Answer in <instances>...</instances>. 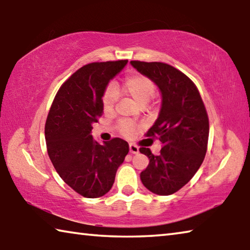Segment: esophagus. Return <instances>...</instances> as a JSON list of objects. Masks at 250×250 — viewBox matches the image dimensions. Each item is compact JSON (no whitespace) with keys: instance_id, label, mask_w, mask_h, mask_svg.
<instances>
[{"instance_id":"1","label":"esophagus","mask_w":250,"mask_h":250,"mask_svg":"<svg viewBox=\"0 0 250 250\" xmlns=\"http://www.w3.org/2000/svg\"><path fill=\"white\" fill-rule=\"evenodd\" d=\"M129 150H130L131 154L139 153V147L135 145H133V143H130V145H129Z\"/></svg>"}]
</instances>
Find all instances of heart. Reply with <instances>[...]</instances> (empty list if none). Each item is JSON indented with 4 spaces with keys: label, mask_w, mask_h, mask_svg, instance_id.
Returning a JSON list of instances; mask_svg holds the SVG:
<instances>
[{
    "label": "heart",
    "mask_w": 250,
    "mask_h": 250,
    "mask_svg": "<svg viewBox=\"0 0 250 250\" xmlns=\"http://www.w3.org/2000/svg\"><path fill=\"white\" fill-rule=\"evenodd\" d=\"M124 90L134 103H137L141 107H145L150 103L155 95V84L150 78L143 75H134L125 80ZM117 101L116 91L112 88H109L104 92L103 98L104 110L105 112H110L113 110ZM120 133L130 137L133 133L134 126L128 121H121L118 125Z\"/></svg>",
    "instance_id": "1"
}]
</instances>
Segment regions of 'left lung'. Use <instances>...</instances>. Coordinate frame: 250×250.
I'll return each mask as SVG.
<instances>
[{"label":"left lung","instance_id":"1","mask_svg":"<svg viewBox=\"0 0 250 250\" xmlns=\"http://www.w3.org/2000/svg\"><path fill=\"white\" fill-rule=\"evenodd\" d=\"M139 73L159 87L162 104L158 119L146 137L162 143L159 155L140 147L150 162L140 179L158 195H171L192 179L204 161L209 124L204 103L191 79L164 62L131 61Z\"/></svg>","mask_w":250,"mask_h":250}]
</instances>
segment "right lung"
<instances>
[{
	"mask_svg": "<svg viewBox=\"0 0 250 250\" xmlns=\"http://www.w3.org/2000/svg\"><path fill=\"white\" fill-rule=\"evenodd\" d=\"M126 62H91L79 68L59 88L46 120V146L55 170L83 197L107 194L129 152L128 142L120 138L100 145L91 135L92 124L104 112L105 88Z\"/></svg>",
	"mask_w": 250,
	"mask_h": 250,
	"instance_id": "obj_1",
	"label": "right lung"
}]
</instances>
